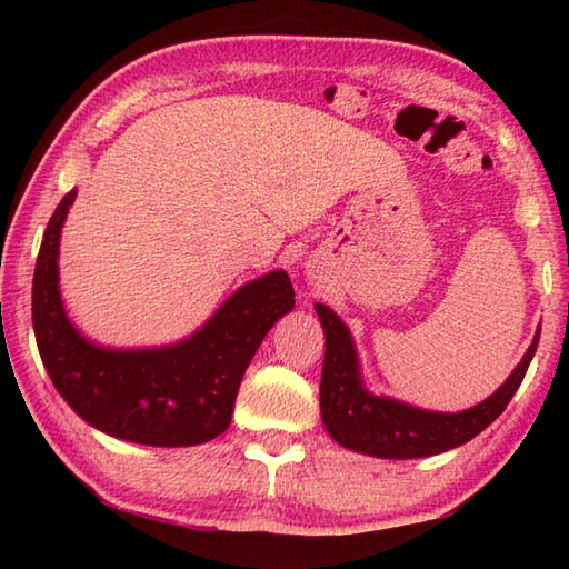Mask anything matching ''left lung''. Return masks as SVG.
<instances>
[{
    "instance_id": "1",
    "label": "left lung",
    "mask_w": 569,
    "mask_h": 569,
    "mask_svg": "<svg viewBox=\"0 0 569 569\" xmlns=\"http://www.w3.org/2000/svg\"><path fill=\"white\" fill-rule=\"evenodd\" d=\"M316 312L325 332L320 379V416L325 430L347 450L381 459L432 457L477 438L509 406L540 340V330H536L523 359L489 398L467 410L442 413V410L410 406L391 396L371 393L361 377L355 337L345 320L322 303L316 306Z\"/></svg>"
}]
</instances>
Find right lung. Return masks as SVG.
I'll return each mask as SVG.
<instances>
[{"label": "right lung", "instance_id": "1", "mask_svg": "<svg viewBox=\"0 0 569 569\" xmlns=\"http://www.w3.org/2000/svg\"><path fill=\"white\" fill-rule=\"evenodd\" d=\"M78 190L58 202L36 259L33 332L63 401L112 438L151 447H190L222 435L241 377L263 337L296 306L283 269L244 283L173 345L104 347L84 337L60 296V232Z\"/></svg>", "mask_w": 569, "mask_h": 569}]
</instances>
